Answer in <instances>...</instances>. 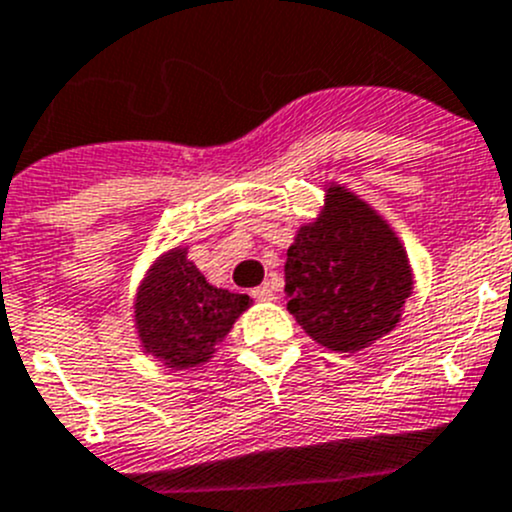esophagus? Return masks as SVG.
Returning <instances> with one entry per match:
<instances>
[{
    "label": "esophagus",
    "instance_id": "obj_1",
    "mask_svg": "<svg viewBox=\"0 0 512 512\" xmlns=\"http://www.w3.org/2000/svg\"><path fill=\"white\" fill-rule=\"evenodd\" d=\"M274 284H271V281H266V284H261V286H256V289H253V299L256 301H274Z\"/></svg>",
    "mask_w": 512,
    "mask_h": 512
}]
</instances>
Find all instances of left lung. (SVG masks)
<instances>
[{"label": "left lung", "instance_id": "obj_1", "mask_svg": "<svg viewBox=\"0 0 512 512\" xmlns=\"http://www.w3.org/2000/svg\"><path fill=\"white\" fill-rule=\"evenodd\" d=\"M284 274L289 311L332 352H359L392 332L412 294L410 264L392 228L339 186L326 191L319 221L296 233Z\"/></svg>", "mask_w": 512, "mask_h": 512}]
</instances>
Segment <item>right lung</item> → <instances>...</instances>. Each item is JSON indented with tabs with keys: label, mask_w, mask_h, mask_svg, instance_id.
Returning <instances> with one entry per match:
<instances>
[{
	"label": "right lung",
	"mask_w": 512,
	"mask_h": 512,
	"mask_svg": "<svg viewBox=\"0 0 512 512\" xmlns=\"http://www.w3.org/2000/svg\"><path fill=\"white\" fill-rule=\"evenodd\" d=\"M246 294L216 289L175 248L150 269L135 301V324L145 352L168 367L188 369L211 359L213 347L248 309Z\"/></svg>",
	"instance_id": "1"
}]
</instances>
